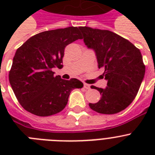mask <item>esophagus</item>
Listing matches in <instances>:
<instances>
[{
    "label": "esophagus",
    "instance_id": "obj_1",
    "mask_svg": "<svg viewBox=\"0 0 155 155\" xmlns=\"http://www.w3.org/2000/svg\"><path fill=\"white\" fill-rule=\"evenodd\" d=\"M84 87L85 89H90V85L87 84H84Z\"/></svg>",
    "mask_w": 155,
    "mask_h": 155
}]
</instances>
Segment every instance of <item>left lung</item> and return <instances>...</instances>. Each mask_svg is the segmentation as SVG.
<instances>
[{
    "label": "left lung",
    "mask_w": 155,
    "mask_h": 155,
    "mask_svg": "<svg viewBox=\"0 0 155 155\" xmlns=\"http://www.w3.org/2000/svg\"><path fill=\"white\" fill-rule=\"evenodd\" d=\"M84 42L95 51L98 68L104 69L105 88L98 90L101 98L89 104L92 110L103 114H115L124 110L134 100L145 75L139 49L124 38L109 30L81 26Z\"/></svg>",
    "instance_id": "8db88e82"
}]
</instances>
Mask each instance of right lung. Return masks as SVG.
<instances>
[{"label":"right lung","instance_id":"1","mask_svg":"<svg viewBox=\"0 0 155 155\" xmlns=\"http://www.w3.org/2000/svg\"><path fill=\"white\" fill-rule=\"evenodd\" d=\"M79 29L71 26L39 33L17 50L8 80L18 102L30 113L47 117L59 113L71 92L84 87L77 79L63 80L53 71L62 67L66 46L82 38Z\"/></svg>","mask_w":155,"mask_h":155}]
</instances>
